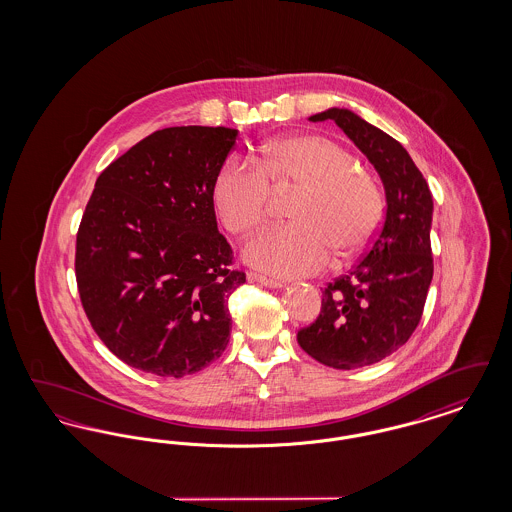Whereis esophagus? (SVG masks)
I'll return each mask as SVG.
<instances>
[{
  "instance_id": "esophagus-1",
  "label": "esophagus",
  "mask_w": 512,
  "mask_h": 512,
  "mask_svg": "<svg viewBox=\"0 0 512 512\" xmlns=\"http://www.w3.org/2000/svg\"><path fill=\"white\" fill-rule=\"evenodd\" d=\"M247 280H249V282H255V284H261V286L270 288V290H280V288H284V282L274 280V278H267V276L257 274V272H249V274H247Z\"/></svg>"
}]
</instances>
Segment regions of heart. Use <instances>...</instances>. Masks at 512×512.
<instances>
[{
  "label": "heart",
  "mask_w": 512,
  "mask_h": 512,
  "mask_svg": "<svg viewBox=\"0 0 512 512\" xmlns=\"http://www.w3.org/2000/svg\"><path fill=\"white\" fill-rule=\"evenodd\" d=\"M258 167L228 159L213 182V203L232 234L247 236L268 219L270 185L297 190L293 222L245 245L244 259L276 278L309 276L328 265L334 249L353 257L374 240L384 215L378 184L357 159L318 134H295L267 144Z\"/></svg>",
  "instance_id": "1"
}]
</instances>
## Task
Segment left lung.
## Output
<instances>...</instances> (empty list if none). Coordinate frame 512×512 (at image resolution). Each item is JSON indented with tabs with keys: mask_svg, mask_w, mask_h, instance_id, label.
<instances>
[{
	"mask_svg": "<svg viewBox=\"0 0 512 512\" xmlns=\"http://www.w3.org/2000/svg\"><path fill=\"white\" fill-rule=\"evenodd\" d=\"M309 121H334L378 172L386 219L365 257L322 292L317 320L297 343L322 365H374L413 336L434 276L430 230L434 201L411 155L397 140L349 109L332 107Z\"/></svg>",
	"mask_w": 512,
	"mask_h": 512,
	"instance_id": "obj_1",
	"label": "left lung"
}]
</instances>
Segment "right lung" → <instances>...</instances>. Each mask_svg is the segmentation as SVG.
Masks as SVG:
<instances>
[{
    "label": "right lung",
    "instance_id": "1",
    "mask_svg": "<svg viewBox=\"0 0 512 512\" xmlns=\"http://www.w3.org/2000/svg\"><path fill=\"white\" fill-rule=\"evenodd\" d=\"M238 130L153 132L96 180L76 236V282L99 340L122 363L182 378L230 340L228 297L245 282L217 228L213 182Z\"/></svg>",
    "mask_w": 512,
    "mask_h": 512
}]
</instances>
